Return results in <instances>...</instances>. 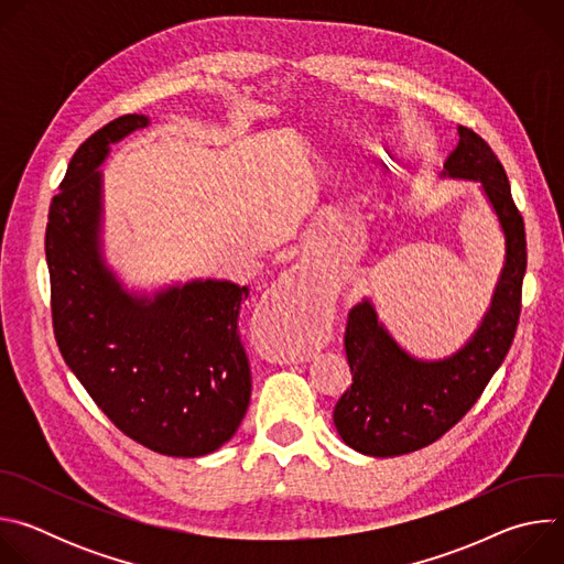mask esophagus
Here are the masks:
<instances>
[{
    "mask_svg": "<svg viewBox=\"0 0 564 564\" xmlns=\"http://www.w3.org/2000/svg\"><path fill=\"white\" fill-rule=\"evenodd\" d=\"M290 281H294V274H283V279H281V283H283V285H288V283H290Z\"/></svg>",
    "mask_w": 564,
    "mask_h": 564,
    "instance_id": "esophagus-1",
    "label": "esophagus"
}]
</instances>
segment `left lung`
Segmentation results:
<instances>
[{
  "mask_svg": "<svg viewBox=\"0 0 564 564\" xmlns=\"http://www.w3.org/2000/svg\"><path fill=\"white\" fill-rule=\"evenodd\" d=\"M457 133L442 178L479 183L505 234V263L479 326L444 359H420L401 348L370 299L350 310L346 357L352 383L337 401L333 420L341 440L364 455L394 457L440 440L479 399L518 328L527 270L524 223L494 149L466 127H457Z\"/></svg>",
  "mask_w": 564,
  "mask_h": 564,
  "instance_id": "left-lung-1",
  "label": "left lung"
}]
</instances>
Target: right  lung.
I'll use <instances>...</instances> for the list:
<instances>
[{"label": "right lung", "instance_id": "1", "mask_svg": "<svg viewBox=\"0 0 564 564\" xmlns=\"http://www.w3.org/2000/svg\"><path fill=\"white\" fill-rule=\"evenodd\" d=\"M147 116H122L79 147L46 225L51 312L59 352L100 406L138 444L200 457L246 417L252 375L236 318L248 288L194 279L131 292L102 252V163Z\"/></svg>", "mask_w": 564, "mask_h": 564}]
</instances>
